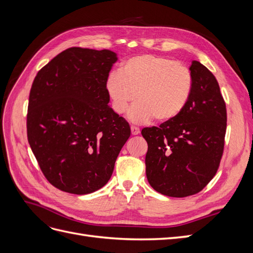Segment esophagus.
<instances>
[{
  "label": "esophagus",
  "mask_w": 253,
  "mask_h": 253,
  "mask_svg": "<svg viewBox=\"0 0 253 253\" xmlns=\"http://www.w3.org/2000/svg\"><path fill=\"white\" fill-rule=\"evenodd\" d=\"M131 132H132L133 135H137V134L140 133V129H139V127H137L135 126H131Z\"/></svg>",
  "instance_id": "34e87169"
}]
</instances>
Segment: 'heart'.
Wrapping results in <instances>:
<instances>
[{"mask_svg": "<svg viewBox=\"0 0 253 253\" xmlns=\"http://www.w3.org/2000/svg\"><path fill=\"white\" fill-rule=\"evenodd\" d=\"M193 86V75L186 65L169 57L141 53L124 61L120 72H112L105 89L117 114L126 113L137 94L139 101L129 110L128 118L143 124L153 118L167 122L177 117Z\"/></svg>", "mask_w": 253, "mask_h": 253, "instance_id": "1", "label": "heart"}]
</instances>
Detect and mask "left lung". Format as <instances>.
Here are the masks:
<instances>
[{"label": "left lung", "instance_id": "left-lung-1", "mask_svg": "<svg viewBox=\"0 0 253 253\" xmlns=\"http://www.w3.org/2000/svg\"><path fill=\"white\" fill-rule=\"evenodd\" d=\"M190 71L194 86L186 108L176 118L141 131L148 142V181L171 197L201 192L216 174L224 153L227 110L218 82L198 61Z\"/></svg>", "mask_w": 253, "mask_h": 253}]
</instances>
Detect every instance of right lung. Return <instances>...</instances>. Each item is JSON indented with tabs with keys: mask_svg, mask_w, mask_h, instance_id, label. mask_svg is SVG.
<instances>
[{
	"mask_svg": "<svg viewBox=\"0 0 253 253\" xmlns=\"http://www.w3.org/2000/svg\"><path fill=\"white\" fill-rule=\"evenodd\" d=\"M116 53L71 47L38 72L29 93L27 139L53 187L88 194L111 178L131 135L127 121L109 106L106 80Z\"/></svg>",
	"mask_w": 253,
	"mask_h": 253,
	"instance_id": "add662e5",
	"label": "right lung"
}]
</instances>
